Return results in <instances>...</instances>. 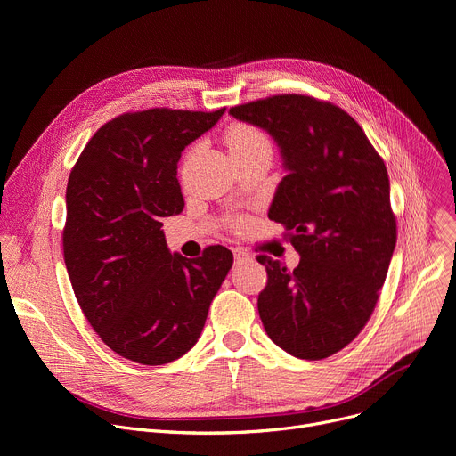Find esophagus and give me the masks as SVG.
Returning a JSON list of instances; mask_svg holds the SVG:
<instances>
[{"label": "esophagus", "mask_w": 456, "mask_h": 456, "mask_svg": "<svg viewBox=\"0 0 456 456\" xmlns=\"http://www.w3.org/2000/svg\"><path fill=\"white\" fill-rule=\"evenodd\" d=\"M232 253H234L236 265H244V262H249V260H251L249 253H246L242 248H234V249H232Z\"/></svg>", "instance_id": "34e87169"}]
</instances>
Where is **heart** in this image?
Instances as JSON below:
<instances>
[{"instance_id":"heart-1","label":"heart","mask_w":456,"mask_h":456,"mask_svg":"<svg viewBox=\"0 0 456 456\" xmlns=\"http://www.w3.org/2000/svg\"><path fill=\"white\" fill-rule=\"evenodd\" d=\"M225 142L231 155L238 153H249L255 150H265L270 148L268 136L262 133L258 127L249 124H234L227 129Z\"/></svg>"}]
</instances>
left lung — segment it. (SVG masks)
<instances>
[{
	"mask_svg": "<svg viewBox=\"0 0 456 456\" xmlns=\"http://www.w3.org/2000/svg\"><path fill=\"white\" fill-rule=\"evenodd\" d=\"M229 114L266 131L286 175L268 218L290 231L294 272L260 255L268 284L258 314L286 353L320 361L344 349L370 320L395 249L387 166L340 107L284 94Z\"/></svg>",
	"mask_w": 456,
	"mask_h": 456,
	"instance_id": "obj_1",
	"label": "left lung"
}]
</instances>
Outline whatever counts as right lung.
I'll use <instances>...</instances> for the list:
<instances>
[{
	"instance_id": "obj_1",
	"label": "right lung",
	"mask_w": 456,
	"mask_h": 456,
	"mask_svg": "<svg viewBox=\"0 0 456 456\" xmlns=\"http://www.w3.org/2000/svg\"><path fill=\"white\" fill-rule=\"evenodd\" d=\"M225 109H148L107 122L66 188L62 248L79 306L100 338L133 362L160 366L196 346L232 253H170L162 218L183 210L177 162Z\"/></svg>"
}]
</instances>
